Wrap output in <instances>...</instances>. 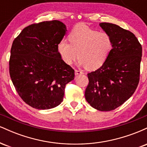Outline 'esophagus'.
<instances>
[{
    "label": "esophagus",
    "mask_w": 147,
    "mask_h": 147,
    "mask_svg": "<svg viewBox=\"0 0 147 147\" xmlns=\"http://www.w3.org/2000/svg\"><path fill=\"white\" fill-rule=\"evenodd\" d=\"M75 75H82L84 74V72L81 70H75Z\"/></svg>",
    "instance_id": "obj_1"
}]
</instances>
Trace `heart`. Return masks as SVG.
<instances>
[{
  "label": "heart",
  "instance_id": "heart-1",
  "mask_svg": "<svg viewBox=\"0 0 147 147\" xmlns=\"http://www.w3.org/2000/svg\"><path fill=\"white\" fill-rule=\"evenodd\" d=\"M68 38L70 43L63 39L58 44L59 53L67 64H71L78 56L79 65L96 70L105 63L112 51L113 40L109 34L85 25H76Z\"/></svg>",
  "mask_w": 147,
  "mask_h": 147
}]
</instances>
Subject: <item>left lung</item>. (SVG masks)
<instances>
[{"instance_id":"obj_1","label":"left lung","mask_w":147,"mask_h":147,"mask_svg":"<svg viewBox=\"0 0 147 147\" xmlns=\"http://www.w3.org/2000/svg\"><path fill=\"white\" fill-rule=\"evenodd\" d=\"M99 25L112 38L113 49L105 63L88 74L85 97L94 109L110 111L124 104L137 88L142 48L129 30L109 23Z\"/></svg>"}]
</instances>
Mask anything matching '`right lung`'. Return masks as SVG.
I'll return each mask as SVG.
<instances>
[{"label": "right lung", "mask_w": 147, "mask_h": 147, "mask_svg": "<svg viewBox=\"0 0 147 147\" xmlns=\"http://www.w3.org/2000/svg\"><path fill=\"white\" fill-rule=\"evenodd\" d=\"M66 27L57 20L32 24L13 41L9 75L15 89L27 104L39 110L59 105L65 85L75 70L62 60L58 44Z\"/></svg>", "instance_id": "1"}]
</instances>
